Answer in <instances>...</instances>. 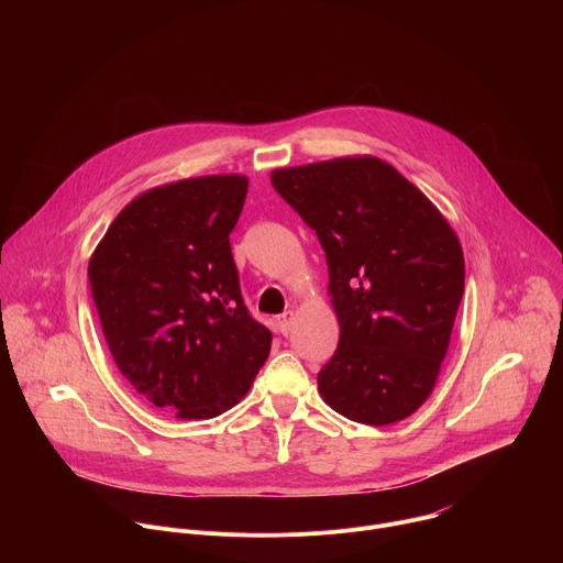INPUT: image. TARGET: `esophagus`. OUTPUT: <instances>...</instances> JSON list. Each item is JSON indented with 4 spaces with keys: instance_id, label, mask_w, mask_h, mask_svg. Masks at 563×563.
Listing matches in <instances>:
<instances>
[{
    "instance_id": "obj_1",
    "label": "esophagus",
    "mask_w": 563,
    "mask_h": 563,
    "mask_svg": "<svg viewBox=\"0 0 563 563\" xmlns=\"http://www.w3.org/2000/svg\"><path fill=\"white\" fill-rule=\"evenodd\" d=\"M291 320H294V311H291V309H287V311H283V313L278 316V330H280V334H287V332H289Z\"/></svg>"
}]
</instances>
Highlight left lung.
Here are the masks:
<instances>
[{
  "mask_svg": "<svg viewBox=\"0 0 563 563\" xmlns=\"http://www.w3.org/2000/svg\"><path fill=\"white\" fill-rule=\"evenodd\" d=\"M272 185L328 258L341 339L318 372L320 396L365 426L410 417L437 383L463 296L456 233L374 155L276 169Z\"/></svg>",
  "mask_w": 563,
  "mask_h": 563,
  "instance_id": "left-lung-1",
  "label": "left lung"
}]
</instances>
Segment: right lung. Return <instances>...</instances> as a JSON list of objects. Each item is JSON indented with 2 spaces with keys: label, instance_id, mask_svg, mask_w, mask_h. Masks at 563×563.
<instances>
[{
  "label": "right lung",
  "instance_id": "1",
  "mask_svg": "<svg viewBox=\"0 0 563 563\" xmlns=\"http://www.w3.org/2000/svg\"><path fill=\"white\" fill-rule=\"evenodd\" d=\"M245 176H202L129 202L89 261L109 350L124 378L178 419H213L243 398L272 332L240 294L229 233Z\"/></svg>",
  "mask_w": 563,
  "mask_h": 563
}]
</instances>
